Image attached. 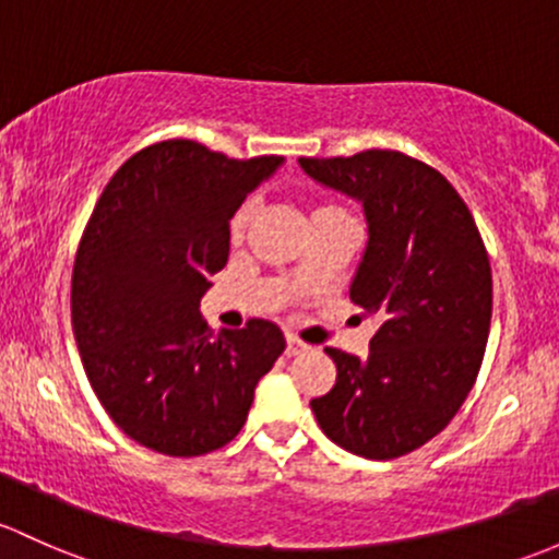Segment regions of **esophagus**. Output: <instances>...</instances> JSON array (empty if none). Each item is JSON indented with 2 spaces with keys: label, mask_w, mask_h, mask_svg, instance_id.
<instances>
[{
  "label": "esophagus",
  "mask_w": 559,
  "mask_h": 559,
  "mask_svg": "<svg viewBox=\"0 0 559 559\" xmlns=\"http://www.w3.org/2000/svg\"><path fill=\"white\" fill-rule=\"evenodd\" d=\"M305 350H308V345H305L297 334H286V354L297 356V354H305Z\"/></svg>",
  "instance_id": "1"
}]
</instances>
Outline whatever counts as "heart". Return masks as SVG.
<instances>
[{
	"mask_svg": "<svg viewBox=\"0 0 559 559\" xmlns=\"http://www.w3.org/2000/svg\"><path fill=\"white\" fill-rule=\"evenodd\" d=\"M337 216H350L348 209L340 203H332V201H324V203H316L313 211H310V222H321V219H337ZM251 219V205H240L238 211L233 214V222H230V233L238 238L240 233L246 230V225H249Z\"/></svg>",
	"mask_w": 559,
	"mask_h": 559,
	"instance_id": "1",
	"label": "heart"
}]
</instances>
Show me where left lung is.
Returning <instances> with one entry per match:
<instances>
[{"mask_svg": "<svg viewBox=\"0 0 559 559\" xmlns=\"http://www.w3.org/2000/svg\"><path fill=\"white\" fill-rule=\"evenodd\" d=\"M299 166L361 201L369 243L350 299L380 321L367 358L326 348L337 380L310 407L343 450L402 457L455 418L477 380L492 316L487 249L455 187L404 152L299 157Z\"/></svg>", "mask_w": 559, "mask_h": 559, "instance_id": "8db88e82", "label": "left lung"}]
</instances>
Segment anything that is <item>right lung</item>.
<instances>
[{
	"label": "right lung",
	"instance_id": "right-lung-1",
	"mask_svg": "<svg viewBox=\"0 0 559 559\" xmlns=\"http://www.w3.org/2000/svg\"><path fill=\"white\" fill-rule=\"evenodd\" d=\"M278 166V155L235 160L168 139L104 187L74 260L72 326L98 402L133 442L174 457L225 448L284 354L270 321L214 334L201 319L233 214Z\"/></svg>",
	"mask_w": 559,
	"mask_h": 559
}]
</instances>
